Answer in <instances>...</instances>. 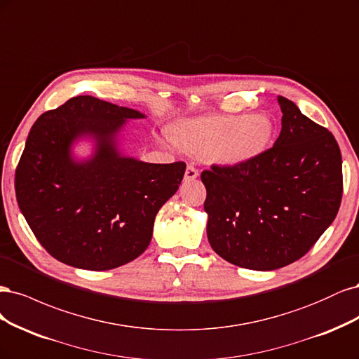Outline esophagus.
<instances>
[{
  "mask_svg": "<svg viewBox=\"0 0 359 359\" xmlns=\"http://www.w3.org/2000/svg\"><path fill=\"white\" fill-rule=\"evenodd\" d=\"M198 176H200L198 170H196V168L192 167V165H188V167H187V171H184V182H192V180H195Z\"/></svg>",
  "mask_w": 359,
  "mask_h": 359,
  "instance_id": "34e87169",
  "label": "esophagus"
}]
</instances>
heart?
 Returning <instances> with one entry per match:
<instances>
[{
	"mask_svg": "<svg viewBox=\"0 0 359 359\" xmlns=\"http://www.w3.org/2000/svg\"><path fill=\"white\" fill-rule=\"evenodd\" d=\"M276 125L267 114H209L175 125L172 137L161 135L165 146L177 144L212 164L241 168L259 161L273 146Z\"/></svg>",
	"mask_w": 359,
	"mask_h": 359,
	"instance_id": "1",
	"label": "heart"
}]
</instances>
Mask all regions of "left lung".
I'll return each instance as SVG.
<instances>
[{"label": "left lung", "mask_w": 359, "mask_h": 359, "mask_svg": "<svg viewBox=\"0 0 359 359\" xmlns=\"http://www.w3.org/2000/svg\"><path fill=\"white\" fill-rule=\"evenodd\" d=\"M282 131L259 161L201 172L207 238L225 261L270 271L304 257L337 216L341 154L334 135L277 97Z\"/></svg>", "instance_id": "8db88e82"}]
</instances>
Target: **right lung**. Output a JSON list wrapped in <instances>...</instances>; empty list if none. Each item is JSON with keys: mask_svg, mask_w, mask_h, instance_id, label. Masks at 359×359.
I'll list each match as a JSON object with an SVG mask.
<instances>
[{"mask_svg": "<svg viewBox=\"0 0 359 359\" xmlns=\"http://www.w3.org/2000/svg\"><path fill=\"white\" fill-rule=\"evenodd\" d=\"M146 114L90 95L68 100L32 125L16 168L19 209L53 258L104 271L147 249L159 212L179 189L184 163L150 164L122 152L128 121ZM91 144L79 157L75 147Z\"/></svg>", "mask_w": 359, "mask_h": 359, "instance_id": "add662e5", "label": "right lung"}]
</instances>
